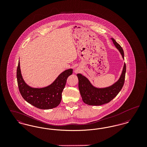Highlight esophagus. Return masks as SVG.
<instances>
[{
    "label": "esophagus",
    "instance_id": "obj_1",
    "mask_svg": "<svg viewBox=\"0 0 147 147\" xmlns=\"http://www.w3.org/2000/svg\"><path fill=\"white\" fill-rule=\"evenodd\" d=\"M75 72H76V73H78V70L76 69V70H75Z\"/></svg>",
    "mask_w": 147,
    "mask_h": 147
}]
</instances>
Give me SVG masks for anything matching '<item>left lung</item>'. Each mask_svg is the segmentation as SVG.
Masks as SVG:
<instances>
[{
  "instance_id": "1",
  "label": "left lung",
  "mask_w": 147,
  "mask_h": 147,
  "mask_svg": "<svg viewBox=\"0 0 147 147\" xmlns=\"http://www.w3.org/2000/svg\"><path fill=\"white\" fill-rule=\"evenodd\" d=\"M111 40L124 59V52L122 48L113 38H111ZM126 71V64L125 63L119 80L111 86L104 88H98L94 86L86 77L81 74H77L79 80V89L84 103L89 105L98 106L111 101L117 95L123 86Z\"/></svg>"
}]
</instances>
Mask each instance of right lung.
<instances>
[{"label":"right lung","mask_w":147,"mask_h":147,"mask_svg":"<svg viewBox=\"0 0 147 147\" xmlns=\"http://www.w3.org/2000/svg\"><path fill=\"white\" fill-rule=\"evenodd\" d=\"M72 73V69L65 70L49 86L42 88H31L26 84L22 78L19 62L16 77L19 91L25 100L37 108L43 110L55 108L60 104L67 79Z\"/></svg>","instance_id":"right-lung-1"}]
</instances>
